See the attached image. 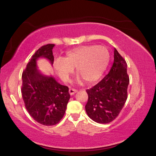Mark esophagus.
<instances>
[{
  "mask_svg": "<svg viewBox=\"0 0 156 156\" xmlns=\"http://www.w3.org/2000/svg\"><path fill=\"white\" fill-rule=\"evenodd\" d=\"M77 90L74 89V88H69V93L70 95H73V94H74L76 93H77Z\"/></svg>",
  "mask_w": 156,
  "mask_h": 156,
  "instance_id": "obj_1",
  "label": "esophagus"
}]
</instances>
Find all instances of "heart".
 Segmentation results:
<instances>
[{
    "label": "heart",
    "instance_id": "b5f03b06",
    "mask_svg": "<svg viewBox=\"0 0 156 156\" xmlns=\"http://www.w3.org/2000/svg\"><path fill=\"white\" fill-rule=\"evenodd\" d=\"M109 53L103 46H87L68 52L62 61L55 65L57 74L66 80L76 68L77 74L87 83L96 81L108 66Z\"/></svg>",
    "mask_w": 156,
    "mask_h": 156
}]
</instances>
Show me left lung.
<instances>
[{
    "label": "left lung",
    "instance_id": "left-lung-1",
    "mask_svg": "<svg viewBox=\"0 0 156 156\" xmlns=\"http://www.w3.org/2000/svg\"><path fill=\"white\" fill-rule=\"evenodd\" d=\"M129 84L126 61L114 48V63L108 74L87 90L88 99L85 109L88 117L99 124L114 120L126 103Z\"/></svg>",
    "mask_w": 156,
    "mask_h": 156
}]
</instances>
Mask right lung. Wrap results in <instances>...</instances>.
Listing matches in <instances>:
<instances>
[{
    "mask_svg": "<svg viewBox=\"0 0 156 156\" xmlns=\"http://www.w3.org/2000/svg\"><path fill=\"white\" fill-rule=\"evenodd\" d=\"M54 47L48 44L36 51L22 73L21 94L26 108L34 120L44 126L55 125L62 120L70 98L68 87L38 68L40 58H45L53 65Z\"/></svg>",
    "mask_w": 156,
    "mask_h": 156,
    "instance_id": "add662e5",
    "label": "right lung"
}]
</instances>
